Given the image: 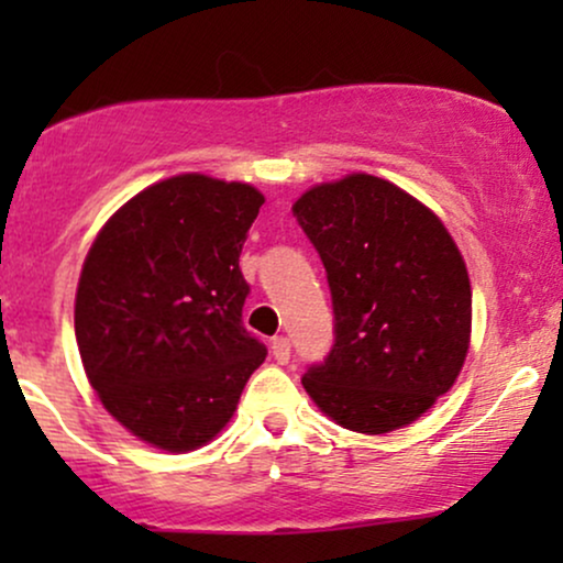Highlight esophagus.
Wrapping results in <instances>:
<instances>
[{
	"label": "esophagus",
	"instance_id": "esophagus-1",
	"mask_svg": "<svg viewBox=\"0 0 563 563\" xmlns=\"http://www.w3.org/2000/svg\"><path fill=\"white\" fill-rule=\"evenodd\" d=\"M269 346H273V357L277 360V363L286 365L290 360V341L286 339V335H275L273 344Z\"/></svg>",
	"mask_w": 563,
	"mask_h": 563
}]
</instances>
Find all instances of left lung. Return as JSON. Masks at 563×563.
I'll list each match as a JSON object with an SVG mask.
<instances>
[{
  "mask_svg": "<svg viewBox=\"0 0 563 563\" xmlns=\"http://www.w3.org/2000/svg\"><path fill=\"white\" fill-rule=\"evenodd\" d=\"M294 217L318 249L333 346L301 376L325 416L360 434L421 418L468 352L471 283L434 211L371 174L307 190Z\"/></svg>",
  "mask_w": 563,
  "mask_h": 563,
  "instance_id": "1",
  "label": "left lung"
}]
</instances>
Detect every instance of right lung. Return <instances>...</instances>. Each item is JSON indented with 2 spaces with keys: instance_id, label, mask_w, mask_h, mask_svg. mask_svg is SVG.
Returning <instances> with one entry per match:
<instances>
[{
  "instance_id": "obj_1",
  "label": "right lung",
  "mask_w": 563,
  "mask_h": 563,
  "mask_svg": "<svg viewBox=\"0 0 563 563\" xmlns=\"http://www.w3.org/2000/svg\"><path fill=\"white\" fill-rule=\"evenodd\" d=\"M264 196L179 174L108 219L76 290V344L106 410L142 442L187 452L235 412L267 346L243 325L238 267Z\"/></svg>"
}]
</instances>
